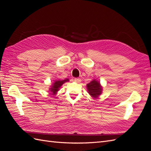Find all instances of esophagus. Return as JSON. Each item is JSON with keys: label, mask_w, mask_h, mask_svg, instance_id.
I'll use <instances>...</instances> for the list:
<instances>
[{"label": "esophagus", "mask_w": 151, "mask_h": 151, "mask_svg": "<svg viewBox=\"0 0 151 151\" xmlns=\"http://www.w3.org/2000/svg\"><path fill=\"white\" fill-rule=\"evenodd\" d=\"M74 81H75V82H76V83H80V82L81 81V79H79V78H75V79H74Z\"/></svg>", "instance_id": "34e87169"}]
</instances>
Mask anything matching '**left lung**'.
<instances>
[{
    "label": "left lung",
    "instance_id": "obj_1",
    "mask_svg": "<svg viewBox=\"0 0 151 151\" xmlns=\"http://www.w3.org/2000/svg\"><path fill=\"white\" fill-rule=\"evenodd\" d=\"M87 89L88 93L93 98H96L102 93L103 88L100 85V83L96 79H93L89 84H87Z\"/></svg>",
    "mask_w": 151,
    "mask_h": 151
}]
</instances>
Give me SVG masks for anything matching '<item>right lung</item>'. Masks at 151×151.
Returning <instances> with one entry per match:
<instances>
[{
	"label": "right lung",
	"mask_w": 151,
	"mask_h": 151,
	"mask_svg": "<svg viewBox=\"0 0 151 151\" xmlns=\"http://www.w3.org/2000/svg\"><path fill=\"white\" fill-rule=\"evenodd\" d=\"M69 81L68 79H66L65 80H58L55 81L54 83L52 84L51 88H50V91L52 93L53 95L56 94L58 92V91L60 89V87L62 86L63 84H64L66 82Z\"/></svg>",
	"instance_id": "add662e5"
}]
</instances>
